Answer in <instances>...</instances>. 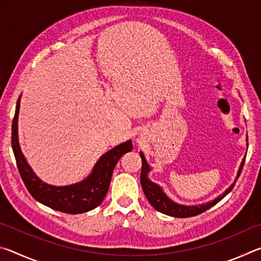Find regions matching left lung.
Returning a JSON list of instances; mask_svg holds the SVG:
<instances>
[{"label":"left lung","mask_w":261,"mask_h":261,"mask_svg":"<svg viewBox=\"0 0 261 261\" xmlns=\"http://www.w3.org/2000/svg\"><path fill=\"white\" fill-rule=\"evenodd\" d=\"M246 147H247V144H246ZM140 158H141V163H143V166H141L140 183H141V188H143L145 196H146L147 200L149 201V204H151L158 212H160V213H163L166 215L174 216V218H190V216H196L198 214L202 213V212L210 210L211 207H213L214 205L218 204L220 200H222L223 198L231 191L232 188L235 187V183L237 182V178L240 177L241 175V171L245 162L246 154L245 156L243 158L241 166L238 168L236 178L230 187H229L222 194H220L218 198H214L213 200L207 201V202H204V204H199V205H182L174 201L173 199H170V198L166 194V192L163 191V189L160 187V185L152 182V180L149 179L148 174L152 169L147 163L146 158H145L143 152H140Z\"/></svg>","instance_id":"1"}]
</instances>
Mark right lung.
Returning a JSON list of instances; mask_svg holds the SVG:
<instances>
[{
	"mask_svg": "<svg viewBox=\"0 0 261 261\" xmlns=\"http://www.w3.org/2000/svg\"><path fill=\"white\" fill-rule=\"evenodd\" d=\"M19 95L16 105L15 117L12 121L11 144L14 151L17 168H18L21 179L35 200L41 202L50 208L63 212L68 214H79L94 210L105 199L108 192L114 168L123 154L132 151V141L126 140L114 148L109 149L99 160L92 169L91 174L83 180L74 184L55 187L47 184L38 177L32 168L26 161L20 149L18 139V114L20 108Z\"/></svg>",
	"mask_w": 261,
	"mask_h": 261,
	"instance_id": "add662e5",
	"label": "right lung"
}]
</instances>
